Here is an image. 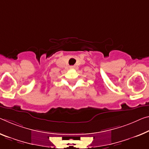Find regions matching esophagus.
<instances>
[{"label":"esophagus","instance_id":"1","mask_svg":"<svg viewBox=\"0 0 149 149\" xmlns=\"http://www.w3.org/2000/svg\"><path fill=\"white\" fill-rule=\"evenodd\" d=\"M70 68H74V66H71V67H70Z\"/></svg>","mask_w":149,"mask_h":149}]
</instances>
